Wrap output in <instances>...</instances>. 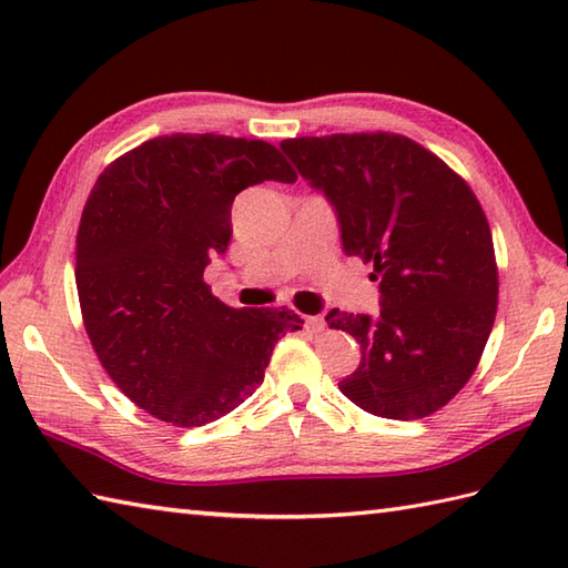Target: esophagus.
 I'll return each mask as SVG.
<instances>
[{
    "label": "esophagus",
    "mask_w": 568,
    "mask_h": 568,
    "mask_svg": "<svg viewBox=\"0 0 568 568\" xmlns=\"http://www.w3.org/2000/svg\"><path fill=\"white\" fill-rule=\"evenodd\" d=\"M305 327H307L310 332L322 334L324 327H327V322H324V317H305Z\"/></svg>",
    "instance_id": "34e87169"
}]
</instances>
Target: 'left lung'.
<instances>
[{"label": "left lung", "mask_w": 568, "mask_h": 568, "mask_svg": "<svg viewBox=\"0 0 568 568\" xmlns=\"http://www.w3.org/2000/svg\"><path fill=\"white\" fill-rule=\"evenodd\" d=\"M300 175L342 224L346 256L373 265L381 315L332 310L361 344L339 390L366 413L422 419L474 376L498 310V263L474 190L439 155L390 131L285 139Z\"/></svg>", "instance_id": "left-lung-1"}]
</instances>
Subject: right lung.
Returning <instances> with one entry per match:
<instances>
[{
	"instance_id": "right-lung-1",
	"label": "right lung",
	"mask_w": 568,
	"mask_h": 568,
	"mask_svg": "<svg viewBox=\"0 0 568 568\" xmlns=\"http://www.w3.org/2000/svg\"><path fill=\"white\" fill-rule=\"evenodd\" d=\"M297 173L273 143L220 134L155 136L119 155L80 216L75 283L94 354L131 403L202 427L258 388L293 310H236L204 283L232 241L241 190Z\"/></svg>"
}]
</instances>
